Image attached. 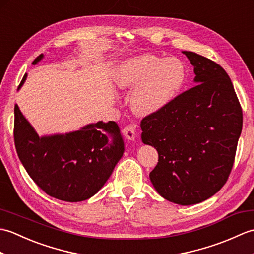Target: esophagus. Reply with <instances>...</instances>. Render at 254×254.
<instances>
[{"label": "esophagus", "mask_w": 254, "mask_h": 254, "mask_svg": "<svg viewBox=\"0 0 254 254\" xmlns=\"http://www.w3.org/2000/svg\"><path fill=\"white\" fill-rule=\"evenodd\" d=\"M123 134L127 139L133 141L135 138V126L133 124H127V126L123 128Z\"/></svg>", "instance_id": "1"}]
</instances>
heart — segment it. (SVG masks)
<instances>
[{
	"label": "heart",
	"mask_w": 254,
	"mask_h": 254,
	"mask_svg": "<svg viewBox=\"0 0 254 254\" xmlns=\"http://www.w3.org/2000/svg\"><path fill=\"white\" fill-rule=\"evenodd\" d=\"M187 67L180 59L142 55L124 61L115 75L121 89H134L132 109L148 116L163 110L174 101L186 83Z\"/></svg>",
	"instance_id": "heart-1"
}]
</instances>
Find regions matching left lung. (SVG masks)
Returning <instances> with one entry per match:
<instances>
[{
    "label": "left lung",
    "mask_w": 254,
    "mask_h": 254,
    "mask_svg": "<svg viewBox=\"0 0 254 254\" xmlns=\"http://www.w3.org/2000/svg\"><path fill=\"white\" fill-rule=\"evenodd\" d=\"M196 85L163 110L144 117L142 141L158 152L149 178L161 196L179 205L201 203L217 193L233 169L242 130V108L225 69L183 51Z\"/></svg>",
    "instance_id": "1"
}]
</instances>
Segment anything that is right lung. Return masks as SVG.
Instances as JSON below:
<instances>
[{"label":"right lung","mask_w":254,"mask_h":254,"mask_svg":"<svg viewBox=\"0 0 254 254\" xmlns=\"http://www.w3.org/2000/svg\"><path fill=\"white\" fill-rule=\"evenodd\" d=\"M41 59L42 55L38 56L32 64ZM14 115V142L21 164L36 185L55 198L80 202L91 197L122 157L124 145L115 121L88 124L65 135L39 137L17 105Z\"/></svg>","instance_id":"right-lung-1"}]
</instances>
